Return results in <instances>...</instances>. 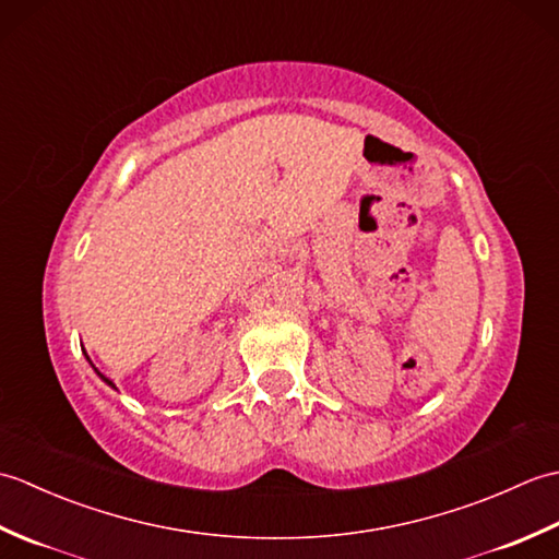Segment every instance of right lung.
<instances>
[{
  "instance_id": "add662e5",
  "label": "right lung",
  "mask_w": 559,
  "mask_h": 559,
  "mask_svg": "<svg viewBox=\"0 0 559 559\" xmlns=\"http://www.w3.org/2000/svg\"><path fill=\"white\" fill-rule=\"evenodd\" d=\"M86 358H88V355H86ZM96 372H98V370H96ZM98 374H100V372H98ZM100 379H103V382H108V384H110V386H115V384H112V382H110V379H108V377H105V374H100Z\"/></svg>"
}]
</instances>
